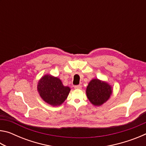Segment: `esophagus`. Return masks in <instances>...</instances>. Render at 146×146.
<instances>
[{"label":"esophagus","instance_id":"esophagus-1","mask_svg":"<svg viewBox=\"0 0 146 146\" xmlns=\"http://www.w3.org/2000/svg\"><path fill=\"white\" fill-rule=\"evenodd\" d=\"M74 88H75V89H76V90H80V89L82 88V86H81V85H76V86H74Z\"/></svg>","mask_w":146,"mask_h":146}]
</instances>
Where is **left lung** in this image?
Here are the masks:
<instances>
[{"instance_id":"left-lung-1","label":"left lung","mask_w":146,"mask_h":146,"mask_svg":"<svg viewBox=\"0 0 146 146\" xmlns=\"http://www.w3.org/2000/svg\"><path fill=\"white\" fill-rule=\"evenodd\" d=\"M112 94V87L108 83L95 78L91 80L86 88V95L90 102L96 106L105 103Z\"/></svg>"}]
</instances>
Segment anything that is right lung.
Returning <instances> with one entry per match:
<instances>
[{
  "mask_svg": "<svg viewBox=\"0 0 146 146\" xmlns=\"http://www.w3.org/2000/svg\"><path fill=\"white\" fill-rule=\"evenodd\" d=\"M37 90L44 102L51 106H58L67 98L71 89L64 86L58 77L46 75L38 81Z\"/></svg>",
  "mask_w": 146,
  "mask_h": 146,
  "instance_id": "obj_1",
  "label": "right lung"
}]
</instances>
